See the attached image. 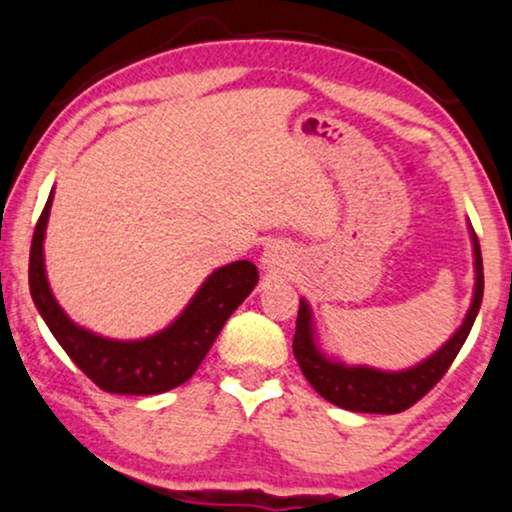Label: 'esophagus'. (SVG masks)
Here are the masks:
<instances>
[{"label": "esophagus", "instance_id": "34e87169", "mask_svg": "<svg viewBox=\"0 0 512 512\" xmlns=\"http://www.w3.org/2000/svg\"><path fill=\"white\" fill-rule=\"evenodd\" d=\"M281 262H283V255H281V250H278V248H269L267 252H264V264H267L269 269L271 267H281Z\"/></svg>", "mask_w": 512, "mask_h": 512}]
</instances>
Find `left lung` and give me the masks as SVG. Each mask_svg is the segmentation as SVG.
Wrapping results in <instances>:
<instances>
[{
	"instance_id": "left-lung-1",
	"label": "left lung",
	"mask_w": 512,
	"mask_h": 512,
	"mask_svg": "<svg viewBox=\"0 0 512 512\" xmlns=\"http://www.w3.org/2000/svg\"><path fill=\"white\" fill-rule=\"evenodd\" d=\"M475 241V297H472L470 312L465 316L463 326L458 328L454 338L432 354L428 361L418 364L416 368L401 373H383L375 368H347L342 364H333L326 357H321L319 349L312 340V316H309L307 302L300 300V312H297V326L293 338V352L297 364H300L304 378L312 383L316 392L323 399H328L335 406H342L347 411L359 413H401L411 409L435 387L454 359L461 352L465 338H468L475 316L480 312V302L484 293V274H482V252L477 236Z\"/></svg>"
}]
</instances>
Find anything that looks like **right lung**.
Wrapping results in <instances>:
<instances>
[{
	"instance_id": "right-lung-1",
	"label": "right lung",
	"mask_w": 512,
	"mask_h": 512,
	"mask_svg": "<svg viewBox=\"0 0 512 512\" xmlns=\"http://www.w3.org/2000/svg\"><path fill=\"white\" fill-rule=\"evenodd\" d=\"M49 208L51 196L32 234L28 276L35 307L40 309L58 345L103 392L160 394L186 383L210 352L226 319L255 288V264L241 260L217 269L167 331L137 342L106 340L75 326L51 295L42 252Z\"/></svg>"
}]
</instances>
